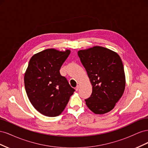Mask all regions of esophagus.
<instances>
[{
	"label": "esophagus",
	"instance_id": "obj_1",
	"mask_svg": "<svg viewBox=\"0 0 148 148\" xmlns=\"http://www.w3.org/2000/svg\"><path fill=\"white\" fill-rule=\"evenodd\" d=\"M78 89H79V86L78 85V86H77V87L75 88V90L77 91H78Z\"/></svg>",
	"mask_w": 148,
	"mask_h": 148
}]
</instances>
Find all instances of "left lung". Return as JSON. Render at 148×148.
<instances>
[{
    "label": "left lung",
    "mask_w": 148,
    "mask_h": 148,
    "mask_svg": "<svg viewBox=\"0 0 148 148\" xmlns=\"http://www.w3.org/2000/svg\"><path fill=\"white\" fill-rule=\"evenodd\" d=\"M78 55L92 86L91 96L85 99L86 106L96 114L109 112L125 91L122 60L117 53L101 46L80 50Z\"/></svg>",
    "instance_id": "left-lung-1"
}]
</instances>
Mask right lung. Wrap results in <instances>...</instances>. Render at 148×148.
<instances>
[{"label": "right lung", "mask_w": 148, "mask_h": 148, "mask_svg": "<svg viewBox=\"0 0 148 148\" xmlns=\"http://www.w3.org/2000/svg\"><path fill=\"white\" fill-rule=\"evenodd\" d=\"M70 51L48 49L36 53L29 62L24 77L25 90L34 108L47 117L61 114L75 89L60 73Z\"/></svg>", "instance_id": "right-lung-1"}]
</instances>
